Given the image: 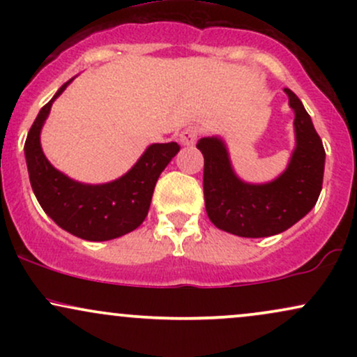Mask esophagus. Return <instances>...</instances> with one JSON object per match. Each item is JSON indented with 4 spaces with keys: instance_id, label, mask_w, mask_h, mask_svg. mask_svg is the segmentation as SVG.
<instances>
[{
    "instance_id": "obj_1",
    "label": "esophagus",
    "mask_w": 357,
    "mask_h": 357,
    "mask_svg": "<svg viewBox=\"0 0 357 357\" xmlns=\"http://www.w3.org/2000/svg\"><path fill=\"white\" fill-rule=\"evenodd\" d=\"M198 141V130L195 127H190L181 134V144L183 146H195Z\"/></svg>"
}]
</instances>
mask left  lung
Returning a JSON list of instances; mask_svg holds the SVG:
<instances>
[{"label":"left lung","mask_w":357,"mask_h":357,"mask_svg":"<svg viewBox=\"0 0 357 357\" xmlns=\"http://www.w3.org/2000/svg\"><path fill=\"white\" fill-rule=\"evenodd\" d=\"M284 90L296 114V149L287 169L273 181L252 184L240 179L221 137H203L196 144L204 158L208 218L231 235L261 238L289 230L312 210L321 195L326 151L301 99L290 89Z\"/></svg>","instance_id":"8db88e82"}]
</instances>
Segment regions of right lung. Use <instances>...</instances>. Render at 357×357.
Here are the masks:
<instances>
[{"mask_svg":"<svg viewBox=\"0 0 357 357\" xmlns=\"http://www.w3.org/2000/svg\"><path fill=\"white\" fill-rule=\"evenodd\" d=\"M73 79L65 82L36 116L26 142L28 176L40 206L65 231L89 241L119 238L146 220L154 186L178 154V142L151 144L124 176L104 184H85L50 165L40 144V132L52 104Z\"/></svg>","mask_w":357,"mask_h":357,"instance_id":"add662e5","label":"right lung"}]
</instances>
